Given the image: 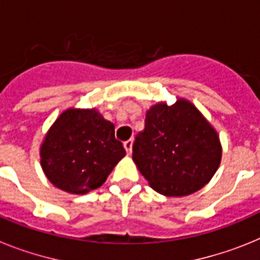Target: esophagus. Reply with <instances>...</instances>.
Masks as SVG:
<instances>
[{
    "label": "esophagus",
    "mask_w": 260,
    "mask_h": 260,
    "mask_svg": "<svg viewBox=\"0 0 260 260\" xmlns=\"http://www.w3.org/2000/svg\"><path fill=\"white\" fill-rule=\"evenodd\" d=\"M132 145H133L132 139L127 140V141H124V148H125V150H127L128 154H131V153H132Z\"/></svg>",
    "instance_id": "34e87169"
}]
</instances>
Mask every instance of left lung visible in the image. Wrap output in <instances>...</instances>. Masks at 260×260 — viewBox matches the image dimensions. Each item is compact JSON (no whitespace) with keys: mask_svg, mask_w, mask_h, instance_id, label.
<instances>
[{"mask_svg":"<svg viewBox=\"0 0 260 260\" xmlns=\"http://www.w3.org/2000/svg\"><path fill=\"white\" fill-rule=\"evenodd\" d=\"M132 158L157 192L186 196L208 183L221 161L217 133L192 103L153 106L136 135Z\"/></svg>","mask_w":260,"mask_h":260,"instance_id":"8db88e82","label":"left lung"}]
</instances>
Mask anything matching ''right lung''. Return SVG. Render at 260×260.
<instances>
[{"instance_id": "obj_1", "label": "right lung", "mask_w": 260, "mask_h": 260, "mask_svg": "<svg viewBox=\"0 0 260 260\" xmlns=\"http://www.w3.org/2000/svg\"><path fill=\"white\" fill-rule=\"evenodd\" d=\"M40 155L49 182L80 195L102 186L125 150L114 124L95 110H68L47 133Z\"/></svg>"}]
</instances>
